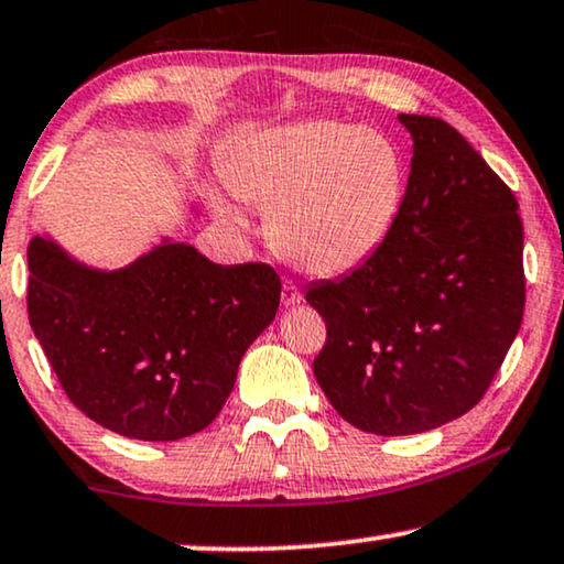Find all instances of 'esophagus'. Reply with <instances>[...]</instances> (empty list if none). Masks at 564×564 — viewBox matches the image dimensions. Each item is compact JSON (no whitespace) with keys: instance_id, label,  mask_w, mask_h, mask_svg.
I'll return each instance as SVG.
<instances>
[{"instance_id":"esophagus-1","label":"esophagus","mask_w":564,"mask_h":564,"mask_svg":"<svg viewBox=\"0 0 564 564\" xmlns=\"http://www.w3.org/2000/svg\"><path fill=\"white\" fill-rule=\"evenodd\" d=\"M281 302H283V306H296L299 302H302V291L296 289V283L283 281V289H281Z\"/></svg>"}]
</instances>
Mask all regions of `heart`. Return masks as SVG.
<instances>
[{
  "mask_svg": "<svg viewBox=\"0 0 564 564\" xmlns=\"http://www.w3.org/2000/svg\"><path fill=\"white\" fill-rule=\"evenodd\" d=\"M221 177L237 198L268 206L270 245L283 258L343 275L366 265L394 231L408 160L384 131L314 118L239 141Z\"/></svg>",
  "mask_w": 564,
  "mask_h": 564,
  "instance_id": "b5f03b06",
  "label": "heart"
}]
</instances>
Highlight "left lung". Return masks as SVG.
<instances>
[{
    "label": "left lung",
    "instance_id": "8db88e82",
    "mask_svg": "<svg viewBox=\"0 0 564 564\" xmlns=\"http://www.w3.org/2000/svg\"><path fill=\"white\" fill-rule=\"evenodd\" d=\"M400 123L412 164L394 231L366 265L306 291L327 325L317 384L377 435L433 431L475 408L527 304L513 191L446 120Z\"/></svg>",
    "mask_w": 564,
    "mask_h": 564
}]
</instances>
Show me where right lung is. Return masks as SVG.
Segmentation results:
<instances>
[{"label":"right lung","instance_id":"1","mask_svg":"<svg viewBox=\"0 0 564 564\" xmlns=\"http://www.w3.org/2000/svg\"><path fill=\"white\" fill-rule=\"evenodd\" d=\"M28 270L30 327L66 397L139 441L204 431L281 302L268 262L216 265L183 242L105 273L35 237Z\"/></svg>","mask_w":564,"mask_h":564}]
</instances>
